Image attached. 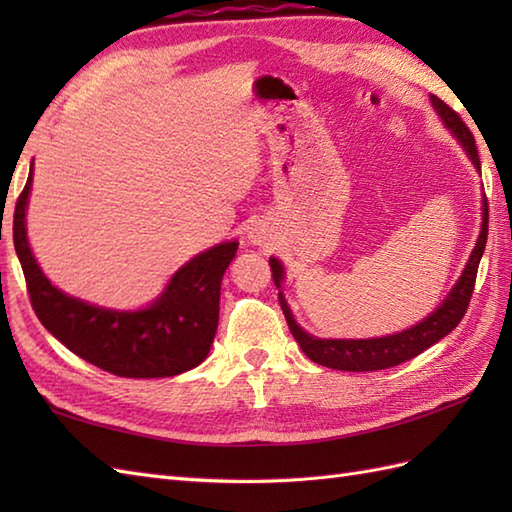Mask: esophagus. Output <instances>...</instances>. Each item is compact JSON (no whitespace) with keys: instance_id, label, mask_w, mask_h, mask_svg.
<instances>
[{"instance_id":"1","label":"esophagus","mask_w":512,"mask_h":512,"mask_svg":"<svg viewBox=\"0 0 512 512\" xmlns=\"http://www.w3.org/2000/svg\"><path fill=\"white\" fill-rule=\"evenodd\" d=\"M250 242H255V244H262V235H259V233H250Z\"/></svg>"}]
</instances>
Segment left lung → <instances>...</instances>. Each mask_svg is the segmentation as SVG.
Segmentation results:
<instances>
[{
	"instance_id": "obj_1",
	"label": "left lung",
	"mask_w": 512,
	"mask_h": 512,
	"mask_svg": "<svg viewBox=\"0 0 512 512\" xmlns=\"http://www.w3.org/2000/svg\"><path fill=\"white\" fill-rule=\"evenodd\" d=\"M431 103L436 107V112L444 121L455 138L460 140L462 147L466 149V154L473 160V165L480 169V156H477V147H475V138L471 134V129L466 127V123L460 118V114L451 110V107L440 101L438 96H431ZM482 231L480 237H477V244L473 248V253L466 262V268L462 277L458 279V284L449 292V297L444 299L438 310L429 314L427 319L413 325L409 330H402L398 334L391 336H380V339H317V336H310L308 332H303L297 321L292 319V312L288 308V303L284 295L279 292V303L281 310H284V317L288 321V328L295 336L297 343L301 345V350L306 352L310 361L319 363L323 367L330 369H343V372H376V369H387V367H396L400 363L409 361V358H416L422 354L427 347L433 343H438L444 339L453 328H458V323L466 314V308H469L473 290H475V277H477V268H480V259L484 255L486 248V237H488V202L484 195V213H482ZM270 273H273L275 286L279 288L281 281H284V268H281L279 259L270 257Z\"/></svg>"
}]
</instances>
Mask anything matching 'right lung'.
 <instances>
[{"label": "right lung", "instance_id": "1", "mask_svg": "<svg viewBox=\"0 0 512 512\" xmlns=\"http://www.w3.org/2000/svg\"><path fill=\"white\" fill-rule=\"evenodd\" d=\"M32 169L15 204L13 242L32 310L70 352L114 376L167 378L198 367L211 350L220 319V288L237 242L217 244L171 277L165 292L138 312L90 306L54 288L32 257L26 204Z\"/></svg>", "mask_w": 512, "mask_h": 512}]
</instances>
